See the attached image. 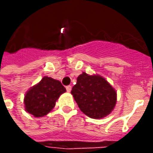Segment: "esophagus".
I'll list each match as a JSON object with an SVG mask.
<instances>
[{"label": "esophagus", "instance_id": "1", "mask_svg": "<svg viewBox=\"0 0 153 153\" xmlns=\"http://www.w3.org/2000/svg\"><path fill=\"white\" fill-rule=\"evenodd\" d=\"M71 88H72V87L70 86V85H68V86H66V91L68 92V93H70V91H71Z\"/></svg>", "mask_w": 153, "mask_h": 153}]
</instances>
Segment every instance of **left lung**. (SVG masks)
<instances>
[{
  "label": "left lung",
  "mask_w": 153,
  "mask_h": 153,
  "mask_svg": "<svg viewBox=\"0 0 153 153\" xmlns=\"http://www.w3.org/2000/svg\"><path fill=\"white\" fill-rule=\"evenodd\" d=\"M71 94L81 111L93 119L106 117L116 103L115 90L103 77L84 72L77 78Z\"/></svg>",
  "instance_id": "left-lung-1"
}]
</instances>
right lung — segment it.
<instances>
[{"label": "right lung", "instance_id": "obj_1", "mask_svg": "<svg viewBox=\"0 0 153 153\" xmlns=\"http://www.w3.org/2000/svg\"><path fill=\"white\" fill-rule=\"evenodd\" d=\"M65 92V88L59 80L43 77L25 94V110L35 117L44 116L53 109L56 100Z\"/></svg>", "mask_w": 153, "mask_h": 153}]
</instances>
